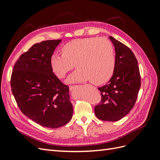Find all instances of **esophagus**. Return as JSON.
I'll return each mask as SVG.
<instances>
[{
	"mask_svg": "<svg viewBox=\"0 0 160 160\" xmlns=\"http://www.w3.org/2000/svg\"><path fill=\"white\" fill-rule=\"evenodd\" d=\"M77 88V85H71L69 86V89L70 91H73Z\"/></svg>",
	"mask_w": 160,
	"mask_h": 160,
	"instance_id": "obj_1",
	"label": "esophagus"
}]
</instances>
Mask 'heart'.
Here are the masks:
<instances>
[{
	"label": "heart",
	"mask_w": 160,
	"mask_h": 160,
	"mask_svg": "<svg viewBox=\"0 0 160 160\" xmlns=\"http://www.w3.org/2000/svg\"><path fill=\"white\" fill-rule=\"evenodd\" d=\"M62 54L51 57V67L59 78L74 68L77 70L67 79L68 83L91 80L95 85L105 83L112 77L115 67L113 47L103 38H83L72 40L62 47Z\"/></svg>",
	"instance_id": "1"
}]
</instances>
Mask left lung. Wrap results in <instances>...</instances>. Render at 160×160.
<instances>
[{"mask_svg": "<svg viewBox=\"0 0 160 160\" xmlns=\"http://www.w3.org/2000/svg\"><path fill=\"white\" fill-rule=\"evenodd\" d=\"M109 38L115 47V70L108 83L98 88L101 100L95 107V113L101 120L117 122L133 108L141 87V77L132 50L113 37Z\"/></svg>", "mask_w": 160, "mask_h": 160, "instance_id": "8db88e82", "label": "left lung"}]
</instances>
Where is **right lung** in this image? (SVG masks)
Segmentation results:
<instances>
[{
  "label": "right lung",
  "instance_id": "obj_1",
  "mask_svg": "<svg viewBox=\"0 0 160 160\" xmlns=\"http://www.w3.org/2000/svg\"><path fill=\"white\" fill-rule=\"evenodd\" d=\"M61 42L48 40L33 45L15 62L11 79L12 93L22 113L48 128L63 126L73 112L69 87L51 67V57Z\"/></svg>",
  "mask_w": 160,
  "mask_h": 160
}]
</instances>
